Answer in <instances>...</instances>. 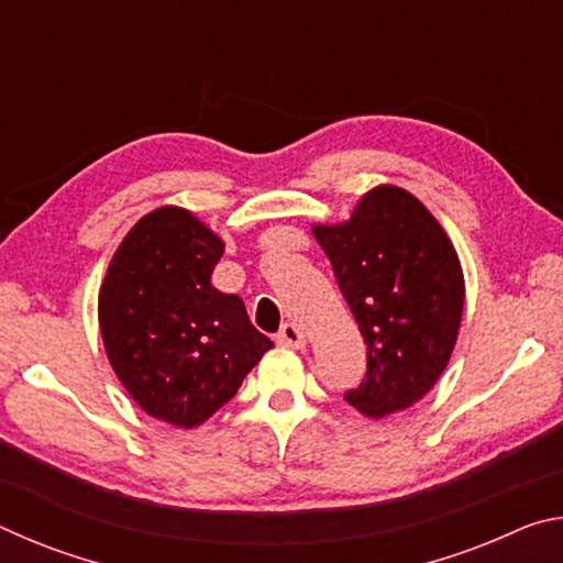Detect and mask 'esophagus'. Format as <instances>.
I'll return each mask as SVG.
<instances>
[{
  "mask_svg": "<svg viewBox=\"0 0 563 563\" xmlns=\"http://www.w3.org/2000/svg\"><path fill=\"white\" fill-rule=\"evenodd\" d=\"M275 340H278V345H283V347H302L305 345L302 330L295 325V322H285L278 335H275Z\"/></svg>",
  "mask_w": 563,
  "mask_h": 563,
  "instance_id": "1",
  "label": "esophagus"
}]
</instances>
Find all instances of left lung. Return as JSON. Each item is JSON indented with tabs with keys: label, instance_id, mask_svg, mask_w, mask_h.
<instances>
[{
	"label": "left lung",
	"instance_id": "left-lung-1",
	"mask_svg": "<svg viewBox=\"0 0 563 563\" xmlns=\"http://www.w3.org/2000/svg\"><path fill=\"white\" fill-rule=\"evenodd\" d=\"M367 345L345 402L385 417L430 393L450 362L464 278L450 238L412 194L379 186L342 225L312 228Z\"/></svg>",
	"mask_w": 563,
	"mask_h": 563
}]
</instances>
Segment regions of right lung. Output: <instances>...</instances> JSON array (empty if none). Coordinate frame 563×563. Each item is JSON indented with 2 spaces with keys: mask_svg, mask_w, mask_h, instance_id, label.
Wrapping results in <instances>:
<instances>
[{
  "mask_svg": "<svg viewBox=\"0 0 563 563\" xmlns=\"http://www.w3.org/2000/svg\"><path fill=\"white\" fill-rule=\"evenodd\" d=\"M223 241L184 208L131 228L99 292L113 373L151 417L196 427L218 412L273 347L238 295L211 285Z\"/></svg>",
  "mask_w": 563,
  "mask_h": 563,
  "instance_id": "add662e5",
  "label": "right lung"
}]
</instances>
